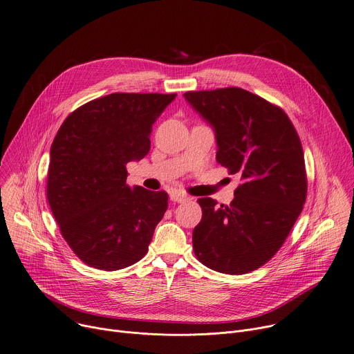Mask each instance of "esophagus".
<instances>
[{
	"label": "esophagus",
	"mask_w": 354,
	"mask_h": 354,
	"mask_svg": "<svg viewBox=\"0 0 354 354\" xmlns=\"http://www.w3.org/2000/svg\"><path fill=\"white\" fill-rule=\"evenodd\" d=\"M171 201H174V202H178V203H183V202H186L189 198L186 196V195H183V194H180V192H178V190H174V192H171Z\"/></svg>",
	"instance_id": "34e87169"
}]
</instances>
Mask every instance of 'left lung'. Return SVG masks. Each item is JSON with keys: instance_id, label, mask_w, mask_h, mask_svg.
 I'll return each instance as SVG.
<instances>
[{"instance_id": "obj_1", "label": "left lung", "mask_w": 354, "mask_h": 354, "mask_svg": "<svg viewBox=\"0 0 354 354\" xmlns=\"http://www.w3.org/2000/svg\"><path fill=\"white\" fill-rule=\"evenodd\" d=\"M183 95L214 128L217 162L243 180L230 205L198 201L195 255L217 272H251L277 254L304 209L308 180L299 136L281 107L244 88Z\"/></svg>"}]
</instances>
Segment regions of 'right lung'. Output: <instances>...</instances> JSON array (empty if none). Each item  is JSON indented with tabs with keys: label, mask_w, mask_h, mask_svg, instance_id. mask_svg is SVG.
<instances>
[{
	"label": "right lung",
	"mask_w": 354,
	"mask_h": 354,
	"mask_svg": "<svg viewBox=\"0 0 354 354\" xmlns=\"http://www.w3.org/2000/svg\"><path fill=\"white\" fill-rule=\"evenodd\" d=\"M176 94L113 93L72 111L50 147L46 196L59 230L88 267L115 271L148 252L168 194L127 185L152 125Z\"/></svg>",
	"instance_id": "1"
}]
</instances>
